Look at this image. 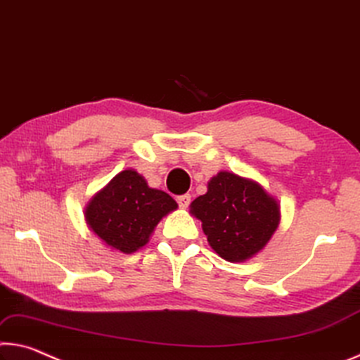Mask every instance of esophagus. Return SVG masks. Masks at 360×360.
<instances>
[{"label": "esophagus", "mask_w": 360, "mask_h": 360, "mask_svg": "<svg viewBox=\"0 0 360 360\" xmlns=\"http://www.w3.org/2000/svg\"><path fill=\"white\" fill-rule=\"evenodd\" d=\"M176 202H179L181 209H186L191 202V196H190V194H181V196L176 198Z\"/></svg>", "instance_id": "esophagus-1"}]
</instances>
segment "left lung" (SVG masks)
I'll return each mask as SVG.
<instances>
[{
    "label": "left lung",
    "mask_w": 360,
    "mask_h": 360,
    "mask_svg": "<svg viewBox=\"0 0 360 360\" xmlns=\"http://www.w3.org/2000/svg\"><path fill=\"white\" fill-rule=\"evenodd\" d=\"M209 245L226 262H245L268 244L279 226L276 199L250 179L233 172L212 176L207 193L191 202Z\"/></svg>",
    "instance_id": "left-lung-1"
}]
</instances>
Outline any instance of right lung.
<instances>
[{
  "label": "right lung",
  "mask_w": 360,
  "mask_h": 360,
  "mask_svg": "<svg viewBox=\"0 0 360 360\" xmlns=\"http://www.w3.org/2000/svg\"><path fill=\"white\" fill-rule=\"evenodd\" d=\"M176 207L167 193L150 188L137 170L127 169L94 194L84 217L87 226L111 249L132 253L148 243L162 217Z\"/></svg>",
  "instance_id": "add662e5"
}]
</instances>
